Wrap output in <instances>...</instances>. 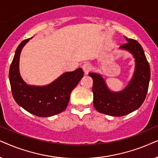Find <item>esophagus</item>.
<instances>
[{
  "label": "esophagus",
  "instance_id": "34e87169",
  "mask_svg": "<svg viewBox=\"0 0 158 158\" xmlns=\"http://www.w3.org/2000/svg\"><path fill=\"white\" fill-rule=\"evenodd\" d=\"M82 69H83L84 72H85V74H88L89 71H92V66L91 64L87 63V64H85L83 65V66H82Z\"/></svg>",
  "mask_w": 158,
  "mask_h": 158
}]
</instances>
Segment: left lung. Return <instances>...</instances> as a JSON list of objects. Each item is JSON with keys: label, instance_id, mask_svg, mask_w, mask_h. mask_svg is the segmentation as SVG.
Returning a JSON list of instances; mask_svg holds the SVG:
<instances>
[{"label": "left lung", "instance_id": "obj_1", "mask_svg": "<svg viewBox=\"0 0 158 158\" xmlns=\"http://www.w3.org/2000/svg\"><path fill=\"white\" fill-rule=\"evenodd\" d=\"M127 43L120 48L127 50L135 58L133 77L122 91L113 92L108 89L100 74L89 73L93 79V104L98 112L111 116H123L136 110L146 98L150 80V68L143 48L135 40L127 38Z\"/></svg>", "mask_w": 158, "mask_h": 158}]
</instances>
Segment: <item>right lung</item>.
I'll return each mask as SVG.
<instances>
[{
    "instance_id": "obj_1",
    "label": "right lung",
    "mask_w": 158,
    "mask_h": 158,
    "mask_svg": "<svg viewBox=\"0 0 158 158\" xmlns=\"http://www.w3.org/2000/svg\"><path fill=\"white\" fill-rule=\"evenodd\" d=\"M29 38L23 40L16 48L9 69V81L13 97L19 106L39 117H50L63 112L68 106L72 90L84 76L81 68L66 72L50 85H29L19 73L21 51Z\"/></svg>"
}]
</instances>
